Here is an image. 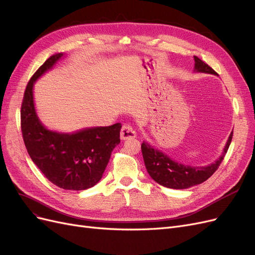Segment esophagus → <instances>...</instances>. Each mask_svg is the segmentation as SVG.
I'll return each mask as SVG.
<instances>
[{"label": "esophagus", "mask_w": 255, "mask_h": 255, "mask_svg": "<svg viewBox=\"0 0 255 255\" xmlns=\"http://www.w3.org/2000/svg\"><path fill=\"white\" fill-rule=\"evenodd\" d=\"M136 136V132L134 128L132 127L130 124H124L122 126L121 129V138L122 139H128V138H133Z\"/></svg>", "instance_id": "34e87169"}]
</instances>
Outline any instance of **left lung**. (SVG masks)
<instances>
[{"label":"left lung","mask_w":255,"mask_h":255,"mask_svg":"<svg viewBox=\"0 0 255 255\" xmlns=\"http://www.w3.org/2000/svg\"><path fill=\"white\" fill-rule=\"evenodd\" d=\"M194 58L195 70L197 72L217 75V73L207 63L197 56H194ZM232 134H234V130L229 135L224 152L221 155V157L215 163L209 164L207 167H191V165L178 163L167 155H164L162 152L154 149L149 143L142 141L141 153L146 169L154 181H156L162 186L169 187V189L183 190L196 184H200L207 180L220 167L229 148Z\"/></svg>","instance_id":"obj_1"}]
</instances>
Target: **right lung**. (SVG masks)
I'll return each instance as SVG.
<instances>
[{
    "mask_svg": "<svg viewBox=\"0 0 255 255\" xmlns=\"http://www.w3.org/2000/svg\"><path fill=\"white\" fill-rule=\"evenodd\" d=\"M62 55H52L31 77L21 102L20 128L28 154L46 178L63 190L81 191L102 178L110 155L121 141L122 126L117 123L73 134L57 133L42 126L33 103V84Z\"/></svg>",
    "mask_w": 255,
    "mask_h": 255,
    "instance_id": "obj_1",
    "label": "right lung"
}]
</instances>
